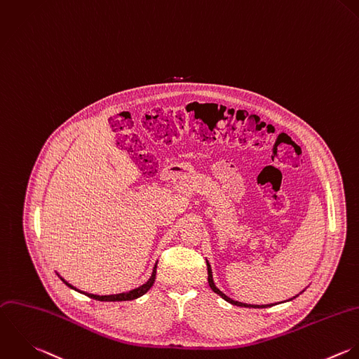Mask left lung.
Segmentation results:
<instances>
[{"instance_id":"8db88e82","label":"left lung","mask_w":359,"mask_h":359,"mask_svg":"<svg viewBox=\"0 0 359 359\" xmlns=\"http://www.w3.org/2000/svg\"><path fill=\"white\" fill-rule=\"evenodd\" d=\"M206 263H208V281H209V285H210V288H212L217 295H220L224 301H227V302H230V304H233V305H237V306H242V308H256V309H259V308H270V306L276 305V304H269V305H252V304H243V302H239V301H234V299H231L230 297H227L223 291H220V290L216 287L215 280H213L212 266H210V263H209V260H208V259H206ZM295 297H298V295H295ZM295 297H294V298H295ZM294 298H291V299H294Z\"/></svg>"}]
</instances>
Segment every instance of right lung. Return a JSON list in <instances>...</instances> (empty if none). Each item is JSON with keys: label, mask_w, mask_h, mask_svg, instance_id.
Segmentation results:
<instances>
[{"label": "right lung", "mask_w": 359, "mask_h": 359, "mask_svg": "<svg viewBox=\"0 0 359 359\" xmlns=\"http://www.w3.org/2000/svg\"><path fill=\"white\" fill-rule=\"evenodd\" d=\"M156 269H157V262H156V263H154V266H153L151 276H150V277H149V280H147L144 284H142L140 287H137V288H135V290H130V291L120 292V294H111V295H96V294H89V292L81 291V290H78L76 287H74L72 284H69L67 280H64L58 273H57V276H58V277L62 280V283H64V284H67L71 290H75V291H78V292H81V294H83V295H86V297L92 298V299H96V301H104V302H116V301H132V299H136V298H139V297L144 295V294L151 288V285L154 284V280H156Z\"/></svg>", "instance_id": "1"}]
</instances>
